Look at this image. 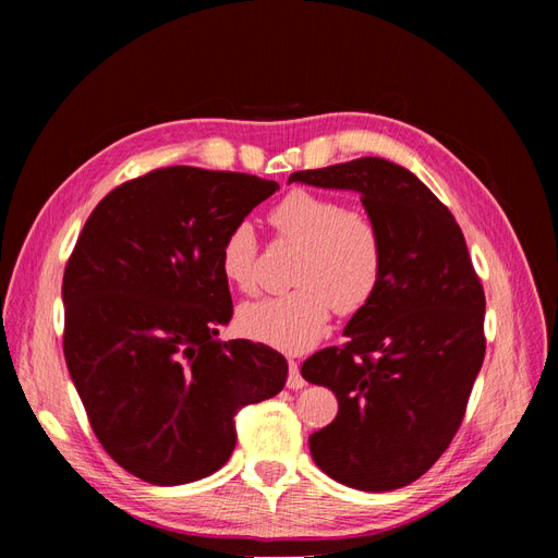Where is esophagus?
<instances>
[{
    "label": "esophagus",
    "instance_id": "1",
    "mask_svg": "<svg viewBox=\"0 0 558 558\" xmlns=\"http://www.w3.org/2000/svg\"><path fill=\"white\" fill-rule=\"evenodd\" d=\"M286 386L293 388V391H298V388L305 386V379H302L300 367H298L295 361H289V379H286Z\"/></svg>",
    "mask_w": 558,
    "mask_h": 558
}]
</instances>
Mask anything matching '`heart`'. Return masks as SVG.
Returning a JSON list of instances; mask_svg holds the SVG:
<instances>
[{
    "mask_svg": "<svg viewBox=\"0 0 558 558\" xmlns=\"http://www.w3.org/2000/svg\"><path fill=\"white\" fill-rule=\"evenodd\" d=\"M269 223L281 240L302 246L293 277L298 289L246 302L238 312V328L253 342L298 353L324 337L332 307L337 314H356L369 305L384 275V242L367 214L310 191L281 197ZM218 265L240 291L256 289L258 234L248 221L226 232Z\"/></svg>",
    "mask_w": 558,
    "mask_h": 558,
    "instance_id": "b5f03b06",
    "label": "heart"
}]
</instances>
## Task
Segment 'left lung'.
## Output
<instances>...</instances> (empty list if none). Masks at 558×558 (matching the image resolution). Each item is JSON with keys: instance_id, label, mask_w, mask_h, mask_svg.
<instances>
[{"instance_id": "obj_1", "label": "left lung", "mask_w": 558, "mask_h": 558, "mask_svg": "<svg viewBox=\"0 0 558 558\" xmlns=\"http://www.w3.org/2000/svg\"><path fill=\"white\" fill-rule=\"evenodd\" d=\"M293 181L361 193L381 232L375 298L351 316L347 342L300 373L340 402L310 435L314 463L359 492H393L424 475L461 426L486 349L482 281L451 211L404 167L359 158Z\"/></svg>"}]
</instances>
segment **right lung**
Returning <instances> with one entry per match:
<instances>
[{
    "mask_svg": "<svg viewBox=\"0 0 558 558\" xmlns=\"http://www.w3.org/2000/svg\"><path fill=\"white\" fill-rule=\"evenodd\" d=\"M277 181L165 167L113 189L64 267V361L99 445L148 484L211 475L238 442L234 414L277 396L289 363L232 318L218 265L226 232Z\"/></svg>",
    "mask_w": 558,
    "mask_h": 558,
    "instance_id": "right-lung-1",
    "label": "right lung"
}]
</instances>
